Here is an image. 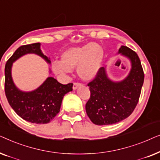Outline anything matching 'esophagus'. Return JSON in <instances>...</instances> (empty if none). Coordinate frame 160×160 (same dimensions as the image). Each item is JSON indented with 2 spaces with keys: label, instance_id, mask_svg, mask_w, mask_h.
<instances>
[{
  "label": "esophagus",
  "instance_id": "34e87169",
  "mask_svg": "<svg viewBox=\"0 0 160 160\" xmlns=\"http://www.w3.org/2000/svg\"><path fill=\"white\" fill-rule=\"evenodd\" d=\"M82 84H81V83H78V82H74L73 83V89H77L78 87L79 86H82Z\"/></svg>",
  "mask_w": 160,
  "mask_h": 160
}]
</instances>
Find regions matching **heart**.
<instances>
[{"instance_id": "b5f03b06", "label": "heart", "mask_w": 160, "mask_h": 160, "mask_svg": "<svg viewBox=\"0 0 160 160\" xmlns=\"http://www.w3.org/2000/svg\"><path fill=\"white\" fill-rule=\"evenodd\" d=\"M104 58V51L100 44L89 43L65 49L61 54V60L52 63L54 73L65 76L77 68L78 76L84 80H90L97 75Z\"/></svg>"}]
</instances>
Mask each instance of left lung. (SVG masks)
<instances>
[{
    "mask_svg": "<svg viewBox=\"0 0 160 160\" xmlns=\"http://www.w3.org/2000/svg\"><path fill=\"white\" fill-rule=\"evenodd\" d=\"M119 53L130 59L132 64L125 79L113 82L107 77L104 68H100L95 77L87 84L90 98L85 108L87 116L97 125L115 124L128 118L134 111L141 95L144 73L138 56L125 46H122Z\"/></svg>",
    "mask_w": 160,
    "mask_h": 160,
    "instance_id": "obj_1",
    "label": "left lung"
}]
</instances>
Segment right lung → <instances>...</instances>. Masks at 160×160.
I'll list each match as a JSON object with an SVG mask.
<instances>
[{"instance_id": "1", "label": "right lung", "mask_w": 160, "mask_h": 160, "mask_svg": "<svg viewBox=\"0 0 160 160\" xmlns=\"http://www.w3.org/2000/svg\"><path fill=\"white\" fill-rule=\"evenodd\" d=\"M28 53L38 54L50 63L49 59L40 49V43L19 47L6 63V96L13 110L24 120L31 123L47 124L60 112L62 98L73 90V84H62L53 77H49L36 90L29 92L19 90L13 82L12 66L15 60Z\"/></svg>"}]
</instances>
